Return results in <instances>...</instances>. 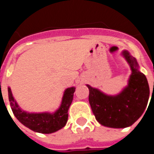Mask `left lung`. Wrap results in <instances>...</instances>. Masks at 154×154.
Segmentation results:
<instances>
[{
	"label": "left lung",
	"mask_w": 154,
	"mask_h": 154,
	"mask_svg": "<svg viewBox=\"0 0 154 154\" xmlns=\"http://www.w3.org/2000/svg\"><path fill=\"white\" fill-rule=\"evenodd\" d=\"M121 55L130 66L131 74L127 85L119 93H106L86 85L89 89V104L96 120L103 126L116 129L129 127L138 120L146 110L149 97L147 79L140 71L137 59L127 50L122 51Z\"/></svg>",
	"instance_id": "left-lung-1"
}]
</instances>
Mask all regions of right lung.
<instances>
[{"label":"right lung","instance_id":"add662e5","mask_svg":"<svg viewBox=\"0 0 154 154\" xmlns=\"http://www.w3.org/2000/svg\"><path fill=\"white\" fill-rule=\"evenodd\" d=\"M8 98L14 115L21 123L37 133L49 134L61 130L67 123L68 111L73 100L75 87L65 89L62 101L57 109L47 111H31L21 107L8 87Z\"/></svg>","mask_w":154,"mask_h":154}]
</instances>
